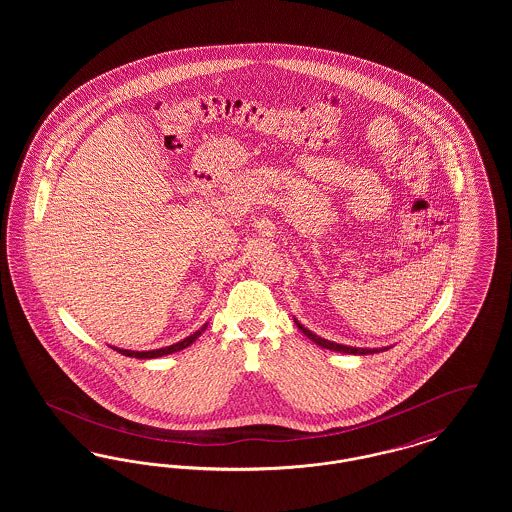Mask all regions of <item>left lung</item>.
<instances>
[{
	"label": "left lung",
	"mask_w": 512,
	"mask_h": 512,
	"mask_svg": "<svg viewBox=\"0 0 512 512\" xmlns=\"http://www.w3.org/2000/svg\"><path fill=\"white\" fill-rule=\"evenodd\" d=\"M293 322H295V326L309 338L311 341H315L317 345L320 347H324V349H330V351H338V353H347V355H372V353H380V351H386V349H390V347H374V349H366V347H351V345H341V343H336V341L324 340V338H320L317 334H313L309 328H305L297 318L293 317Z\"/></svg>",
	"instance_id": "1"
}]
</instances>
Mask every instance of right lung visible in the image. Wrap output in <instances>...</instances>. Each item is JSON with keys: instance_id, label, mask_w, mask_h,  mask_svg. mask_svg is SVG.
Instances as JSON below:
<instances>
[{"instance_id": "right-lung-1", "label": "right lung", "mask_w": 512, "mask_h": 512, "mask_svg": "<svg viewBox=\"0 0 512 512\" xmlns=\"http://www.w3.org/2000/svg\"><path fill=\"white\" fill-rule=\"evenodd\" d=\"M207 324H209V322H205L199 330H195L194 334H190L188 338H184L182 341H176V343L167 345V347H159V349H151V351H132V349H121V347L111 345V349L119 351V353L124 355V357H134V359H157V357H165V355H171V353H176V351H182V349H186L188 345H192V343H194V341L197 340L203 332H205Z\"/></svg>"}]
</instances>
